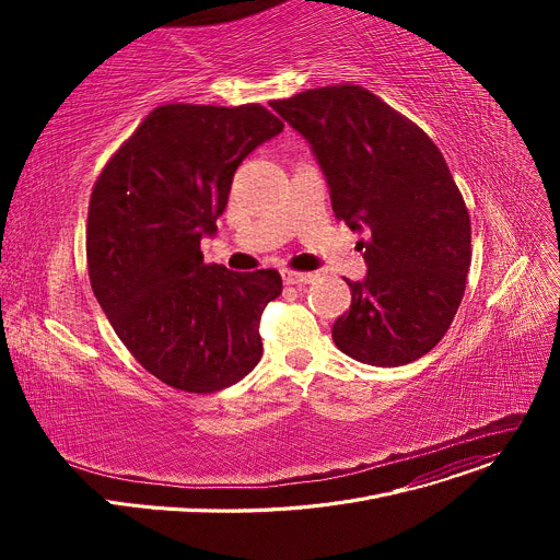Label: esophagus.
I'll list each match as a JSON object with an SVG mask.
<instances>
[{
    "label": "esophagus",
    "instance_id": "1",
    "mask_svg": "<svg viewBox=\"0 0 560 560\" xmlns=\"http://www.w3.org/2000/svg\"><path fill=\"white\" fill-rule=\"evenodd\" d=\"M313 279L315 277L311 272H292V270L283 272V283L288 285H304V283H311Z\"/></svg>",
    "mask_w": 560,
    "mask_h": 560
}]
</instances>
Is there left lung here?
Returning a JSON list of instances; mask_svg holds the SVG:
<instances>
[{
    "mask_svg": "<svg viewBox=\"0 0 560 560\" xmlns=\"http://www.w3.org/2000/svg\"><path fill=\"white\" fill-rule=\"evenodd\" d=\"M270 106L313 147L331 209L359 241L365 281L334 322L342 354L376 368L431 351L460 306L472 260L469 213L435 142L363 85L338 83Z\"/></svg>",
    "mask_w": 560,
    "mask_h": 560,
    "instance_id": "left-lung-1",
    "label": "left lung"
}]
</instances>
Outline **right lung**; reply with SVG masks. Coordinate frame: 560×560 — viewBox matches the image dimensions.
<instances>
[{
  "mask_svg": "<svg viewBox=\"0 0 560 560\" xmlns=\"http://www.w3.org/2000/svg\"><path fill=\"white\" fill-rule=\"evenodd\" d=\"M281 131L260 104H163L93 186L85 260L95 298L131 357L176 390L229 388L260 361V315L281 295V275L209 265L199 243L218 229L233 172Z\"/></svg>",
  "mask_w": 560,
  "mask_h": 560,
  "instance_id": "right-lung-1",
  "label": "right lung"
}]
</instances>
